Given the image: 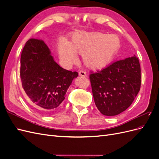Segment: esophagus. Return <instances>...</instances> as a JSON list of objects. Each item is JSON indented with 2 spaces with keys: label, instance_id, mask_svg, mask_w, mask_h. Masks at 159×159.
I'll list each match as a JSON object with an SVG mask.
<instances>
[{
  "label": "esophagus",
  "instance_id": "1",
  "mask_svg": "<svg viewBox=\"0 0 159 159\" xmlns=\"http://www.w3.org/2000/svg\"><path fill=\"white\" fill-rule=\"evenodd\" d=\"M79 75L81 77H85L86 76V72L83 71V70H80L79 71Z\"/></svg>",
  "mask_w": 159,
  "mask_h": 159
}]
</instances>
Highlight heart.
<instances>
[{
  "mask_svg": "<svg viewBox=\"0 0 159 159\" xmlns=\"http://www.w3.org/2000/svg\"><path fill=\"white\" fill-rule=\"evenodd\" d=\"M119 48L120 40L115 35L78 32L72 34L69 43L61 40L57 44V52L66 65L74 63L77 60L76 54H82L86 67L98 70L111 64Z\"/></svg>",
  "mask_w": 159,
  "mask_h": 159,
  "instance_id": "obj_1",
  "label": "heart"
}]
</instances>
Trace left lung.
<instances>
[{
    "label": "left lung",
    "mask_w": 159,
    "mask_h": 159,
    "mask_svg": "<svg viewBox=\"0 0 159 159\" xmlns=\"http://www.w3.org/2000/svg\"><path fill=\"white\" fill-rule=\"evenodd\" d=\"M89 80L96 107L103 115L114 116L131 105L141 88V67L134 56L114 61Z\"/></svg>",
    "instance_id": "8db88e82"
}]
</instances>
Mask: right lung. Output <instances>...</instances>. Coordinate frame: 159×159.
<instances>
[{"instance_id": "right-lung-1", "label": "right lung", "mask_w": 159, "mask_h": 159, "mask_svg": "<svg viewBox=\"0 0 159 159\" xmlns=\"http://www.w3.org/2000/svg\"><path fill=\"white\" fill-rule=\"evenodd\" d=\"M20 74L26 94L44 115L60 108L72 80L78 75L77 71L62 68L45 43L34 38L22 49Z\"/></svg>"}]
</instances>
